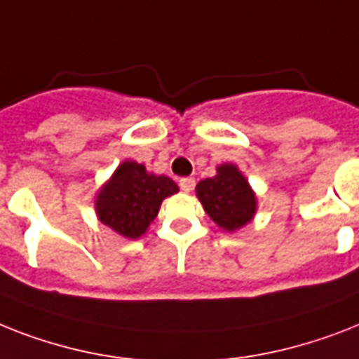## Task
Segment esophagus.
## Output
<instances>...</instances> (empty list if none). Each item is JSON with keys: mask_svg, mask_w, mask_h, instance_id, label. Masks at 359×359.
I'll list each match as a JSON object with an SVG mask.
<instances>
[{"mask_svg": "<svg viewBox=\"0 0 359 359\" xmlns=\"http://www.w3.org/2000/svg\"><path fill=\"white\" fill-rule=\"evenodd\" d=\"M179 186H180V189H182V191L189 194V191L195 188V179H191V177H184V179L179 180Z\"/></svg>", "mask_w": 359, "mask_h": 359, "instance_id": "obj_1", "label": "esophagus"}]
</instances>
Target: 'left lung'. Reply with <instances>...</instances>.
<instances>
[{
    "label": "left lung",
    "instance_id": "8db88e82",
    "mask_svg": "<svg viewBox=\"0 0 359 359\" xmlns=\"http://www.w3.org/2000/svg\"><path fill=\"white\" fill-rule=\"evenodd\" d=\"M217 173L210 179L199 180L195 194L201 205L219 229L236 232L255 219L258 201L249 180L236 164H221Z\"/></svg>",
    "mask_w": 359,
    "mask_h": 359
}]
</instances>
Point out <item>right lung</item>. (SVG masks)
<instances>
[{
	"label": "right lung",
	"instance_id": "add662e5",
	"mask_svg": "<svg viewBox=\"0 0 359 359\" xmlns=\"http://www.w3.org/2000/svg\"><path fill=\"white\" fill-rule=\"evenodd\" d=\"M177 191L179 186L170 177L154 175L144 164L125 160L99 188L95 214L121 238L138 240L158 215L162 201Z\"/></svg>",
	"mask_w": 359,
	"mask_h": 359
}]
</instances>
